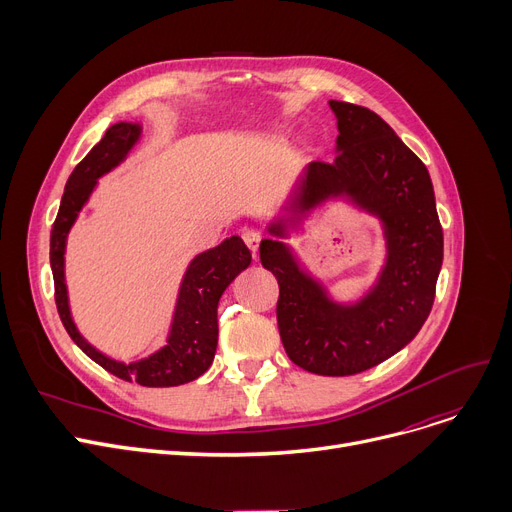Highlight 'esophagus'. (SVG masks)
Returning <instances> with one entry per match:
<instances>
[{"instance_id":"esophagus-1","label":"esophagus","mask_w":512,"mask_h":512,"mask_svg":"<svg viewBox=\"0 0 512 512\" xmlns=\"http://www.w3.org/2000/svg\"><path fill=\"white\" fill-rule=\"evenodd\" d=\"M242 240H245V245L253 251V257L257 259V249H259V242H261V234L257 230H245V232H242Z\"/></svg>"}]
</instances>
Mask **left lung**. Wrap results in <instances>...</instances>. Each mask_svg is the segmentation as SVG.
Instances as JSON below:
<instances>
[{"mask_svg": "<svg viewBox=\"0 0 512 512\" xmlns=\"http://www.w3.org/2000/svg\"><path fill=\"white\" fill-rule=\"evenodd\" d=\"M338 120L332 164L311 161L261 240L259 255L280 286L276 307L284 351L317 375H355L390 359L432 311L444 234L423 161L367 107L330 101ZM342 196L381 220L387 259L379 280L355 304L334 302L281 240L328 198Z\"/></svg>", "mask_w": 512, "mask_h": 512, "instance_id": "left-lung-1", "label": "left lung"}]
</instances>
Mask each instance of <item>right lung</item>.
Instances as JSON below:
<instances>
[{"label":"right lung","mask_w":512,"mask_h":512,"mask_svg":"<svg viewBox=\"0 0 512 512\" xmlns=\"http://www.w3.org/2000/svg\"><path fill=\"white\" fill-rule=\"evenodd\" d=\"M141 130V124L134 122H118L110 126L103 139L74 168L64 188L58 218L51 228L49 263L53 284H56L60 319L80 351L120 380L137 382L147 388H170L197 380L213 363L215 348H218L220 297L230 282L251 265V251L240 236H230L218 247L199 253L188 263L180 282L166 346H161L153 355L134 363H122L103 355L83 338L74 324L68 303L64 274L66 238L80 209L95 191L97 180L122 164L128 151L141 139Z\"/></svg>","instance_id":"right-lung-1"}]
</instances>
